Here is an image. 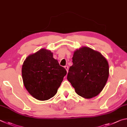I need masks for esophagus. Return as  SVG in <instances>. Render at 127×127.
<instances>
[{
  "instance_id": "obj_1",
  "label": "esophagus",
  "mask_w": 127,
  "mask_h": 127,
  "mask_svg": "<svg viewBox=\"0 0 127 127\" xmlns=\"http://www.w3.org/2000/svg\"><path fill=\"white\" fill-rule=\"evenodd\" d=\"M64 67H65V68L66 70V71H67V72H68V66H64Z\"/></svg>"
}]
</instances>
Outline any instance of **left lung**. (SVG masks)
Here are the masks:
<instances>
[{
	"label": "left lung",
	"instance_id": "1",
	"mask_svg": "<svg viewBox=\"0 0 127 127\" xmlns=\"http://www.w3.org/2000/svg\"><path fill=\"white\" fill-rule=\"evenodd\" d=\"M67 79L77 94L87 99L103 90L109 76L108 61L100 53L83 47L75 51Z\"/></svg>",
	"mask_w": 127,
	"mask_h": 127
}]
</instances>
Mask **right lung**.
Listing matches in <instances>:
<instances>
[{"instance_id":"obj_1","label":"right lung","mask_w":127,"mask_h":127,"mask_svg":"<svg viewBox=\"0 0 127 127\" xmlns=\"http://www.w3.org/2000/svg\"><path fill=\"white\" fill-rule=\"evenodd\" d=\"M66 74L53 53L43 48L27 57L22 69L26 89L34 98L43 101L55 96Z\"/></svg>"}]
</instances>
